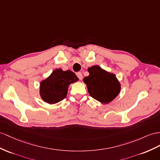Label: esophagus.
<instances>
[{
	"label": "esophagus",
	"mask_w": 160,
	"mask_h": 160,
	"mask_svg": "<svg viewBox=\"0 0 160 160\" xmlns=\"http://www.w3.org/2000/svg\"><path fill=\"white\" fill-rule=\"evenodd\" d=\"M77 76L78 77V78H79L80 80H82V78H83L82 73L81 72H78V73H77Z\"/></svg>",
	"instance_id": "34e87169"
}]
</instances>
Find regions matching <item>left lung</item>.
I'll return each mask as SVG.
<instances>
[{
    "label": "left lung",
    "mask_w": 160,
    "mask_h": 160,
    "mask_svg": "<svg viewBox=\"0 0 160 160\" xmlns=\"http://www.w3.org/2000/svg\"><path fill=\"white\" fill-rule=\"evenodd\" d=\"M89 76L83 79L88 91L94 99L102 103L112 101L120 92L121 86L113 73L94 65L88 69Z\"/></svg>",
    "instance_id": "obj_1"
}]
</instances>
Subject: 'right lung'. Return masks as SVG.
Instances as JSON below:
<instances>
[{
	"instance_id": "add662e5",
	"label": "right lung",
	"mask_w": 160,
	"mask_h": 160,
	"mask_svg": "<svg viewBox=\"0 0 160 160\" xmlns=\"http://www.w3.org/2000/svg\"><path fill=\"white\" fill-rule=\"evenodd\" d=\"M77 81H78V78L73 72L57 69L47 78L41 81L40 97L49 104L58 103L66 97L69 84Z\"/></svg>"
}]
</instances>
